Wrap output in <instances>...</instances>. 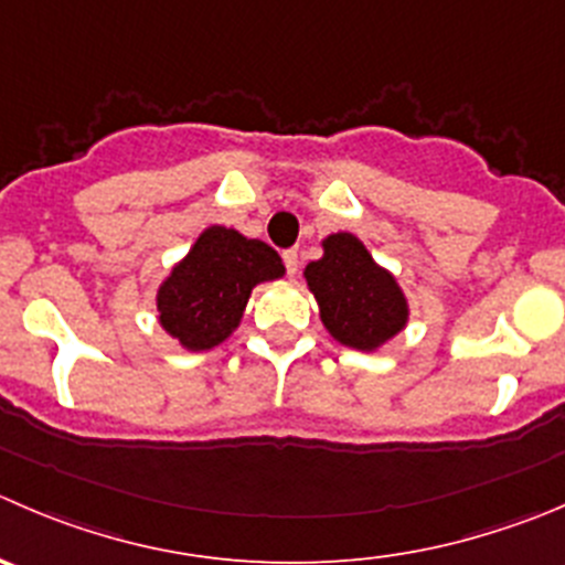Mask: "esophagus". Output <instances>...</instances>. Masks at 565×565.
I'll return each instance as SVG.
<instances>
[{
    "mask_svg": "<svg viewBox=\"0 0 565 565\" xmlns=\"http://www.w3.org/2000/svg\"><path fill=\"white\" fill-rule=\"evenodd\" d=\"M281 259H284V267H287L289 276H295V273H298V250H284Z\"/></svg>",
    "mask_w": 565,
    "mask_h": 565,
    "instance_id": "esophagus-1",
    "label": "esophagus"
}]
</instances>
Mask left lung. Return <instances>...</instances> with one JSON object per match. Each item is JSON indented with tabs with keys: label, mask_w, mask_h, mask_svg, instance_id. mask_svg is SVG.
Returning a JSON list of instances; mask_svg holds the SVG:
<instances>
[{
	"label": "left lung",
	"mask_w": 565,
	"mask_h": 565,
	"mask_svg": "<svg viewBox=\"0 0 565 565\" xmlns=\"http://www.w3.org/2000/svg\"><path fill=\"white\" fill-rule=\"evenodd\" d=\"M303 276L320 303L322 326L348 348H381L408 322L403 289L353 234L322 239V259L309 262Z\"/></svg>",
	"instance_id": "left-lung-1"
}]
</instances>
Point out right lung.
Wrapping results in <instances>:
<instances>
[{
    "label": "right lung",
    "mask_w": 565,
    "mask_h": 565,
    "mask_svg": "<svg viewBox=\"0 0 565 565\" xmlns=\"http://www.w3.org/2000/svg\"><path fill=\"white\" fill-rule=\"evenodd\" d=\"M281 276V256L270 245L210 226L157 292L162 328L188 350L215 348L239 326L250 289Z\"/></svg>",
    "instance_id": "right-lung-1"
}]
</instances>
